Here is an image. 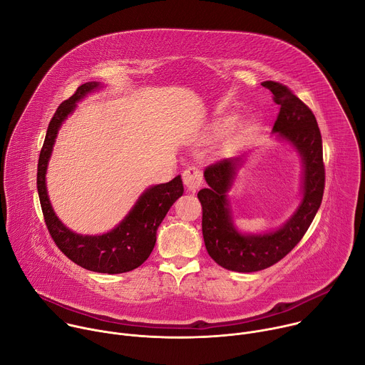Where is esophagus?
Returning a JSON list of instances; mask_svg holds the SVG:
<instances>
[{
	"label": "esophagus",
	"mask_w": 365,
	"mask_h": 365,
	"mask_svg": "<svg viewBox=\"0 0 365 365\" xmlns=\"http://www.w3.org/2000/svg\"><path fill=\"white\" fill-rule=\"evenodd\" d=\"M183 183H185V187L187 192L195 193L203 185L202 173L196 168H187L183 172Z\"/></svg>",
	"instance_id": "1"
}]
</instances>
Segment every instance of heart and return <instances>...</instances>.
Wrapping results in <instances>:
<instances>
[{
	"instance_id": "obj_1",
	"label": "heart",
	"mask_w": 365,
	"mask_h": 365,
	"mask_svg": "<svg viewBox=\"0 0 365 365\" xmlns=\"http://www.w3.org/2000/svg\"><path fill=\"white\" fill-rule=\"evenodd\" d=\"M235 124V117H227V118H222L221 121H218L212 130V137L215 138H220L222 135H225L231 127Z\"/></svg>"
}]
</instances>
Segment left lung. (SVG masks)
<instances>
[{"instance_id":"1","label":"left lung","mask_w":365,"mask_h":365,"mask_svg":"<svg viewBox=\"0 0 365 365\" xmlns=\"http://www.w3.org/2000/svg\"><path fill=\"white\" fill-rule=\"evenodd\" d=\"M262 85L272 91L280 107L273 134L289 143L300 158L302 197L293 215L277 230L247 234L237 228L228 199L245 159L231 158L206 168L207 187L197 192L205 247L215 263L238 273L264 270L287 255L314 221L325 187L322 137L314 113L287 86L273 81Z\"/></svg>"}]
</instances>
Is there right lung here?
Instances as JSON below:
<instances>
[{
    "mask_svg": "<svg viewBox=\"0 0 365 365\" xmlns=\"http://www.w3.org/2000/svg\"><path fill=\"white\" fill-rule=\"evenodd\" d=\"M99 82H86L63 101L51 118L37 166V190L47 230L59 250L78 266L107 274L131 272L141 266L151 254L158 228L169 212L170 206L183 195L182 178L176 176L168 183L147 187L124 220L111 231L101 235H82L69 230L51 207L46 173L58 133L65 120L75 111L76 103L86 95L101 89Z\"/></svg>",
    "mask_w": 365,
    "mask_h": 365,
    "instance_id": "right-lung-1",
    "label": "right lung"
}]
</instances>
